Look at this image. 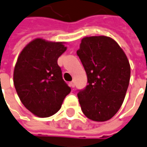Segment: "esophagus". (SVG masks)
<instances>
[{
	"mask_svg": "<svg viewBox=\"0 0 147 147\" xmlns=\"http://www.w3.org/2000/svg\"><path fill=\"white\" fill-rule=\"evenodd\" d=\"M70 86H72V87H74L75 86V82H74V80H73L72 82H70Z\"/></svg>",
	"mask_w": 147,
	"mask_h": 147,
	"instance_id": "esophagus-1",
	"label": "esophagus"
}]
</instances>
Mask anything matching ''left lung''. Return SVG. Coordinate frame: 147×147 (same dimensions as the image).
Instances as JSON below:
<instances>
[{
  "label": "left lung",
  "mask_w": 147,
  "mask_h": 147,
  "mask_svg": "<svg viewBox=\"0 0 147 147\" xmlns=\"http://www.w3.org/2000/svg\"><path fill=\"white\" fill-rule=\"evenodd\" d=\"M87 75L78 97L82 113L94 121H106L121 107L130 78V65L117 42L107 36L82 39L77 51Z\"/></svg>",
  "instance_id": "8db88e82"
}]
</instances>
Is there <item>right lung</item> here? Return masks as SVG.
<instances>
[{
  "instance_id": "add662e5",
  "label": "right lung",
  "mask_w": 147,
  "mask_h": 147,
  "mask_svg": "<svg viewBox=\"0 0 147 147\" xmlns=\"http://www.w3.org/2000/svg\"><path fill=\"white\" fill-rule=\"evenodd\" d=\"M66 50L62 43L36 39L20 53L13 71V84L22 104L39 117L59 111L71 88L62 78L59 57Z\"/></svg>"
}]
</instances>
